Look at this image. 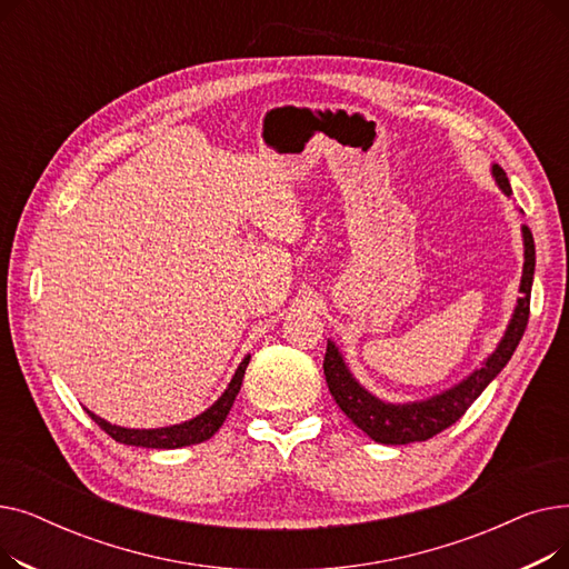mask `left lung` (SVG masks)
<instances>
[{"label": "left lung", "instance_id": "obj_1", "mask_svg": "<svg viewBox=\"0 0 569 569\" xmlns=\"http://www.w3.org/2000/svg\"><path fill=\"white\" fill-rule=\"evenodd\" d=\"M491 177L505 196H512L510 179H507L505 170L498 163L491 166ZM521 239L523 269L519 283V300L515 305L512 318L507 322L496 348L482 360V365L472 369L452 387H447V390L415 401H385L369 392L367 387L352 376L339 346L332 339H327V352L322 362L325 380L335 401L355 427H360L369 438L382 445L420 442L433 438L447 427H452L472 406V401L487 390L489 382L505 369L507 362H510V357L515 355L528 325L530 288L535 277V242L526 226H521Z\"/></svg>", "mask_w": 569, "mask_h": 569}]
</instances>
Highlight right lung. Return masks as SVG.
Returning <instances> with one entry per match:
<instances>
[{"instance_id": "obj_1", "label": "right lung", "mask_w": 569, "mask_h": 569, "mask_svg": "<svg viewBox=\"0 0 569 569\" xmlns=\"http://www.w3.org/2000/svg\"><path fill=\"white\" fill-rule=\"evenodd\" d=\"M249 360H251V355H247L244 360L239 362V367L234 369L228 387L212 406L202 410L200 415L191 417V420L182 422V425H170V427H159V429H129V427L110 425L108 420L94 415L92 410H87V408L84 410L117 442L133 445V447H152V450H177V447L198 445V442H204L207 438H212L221 429V425L226 422V417H228V412H230V408L237 399L239 387H242V378H244V371L249 367Z\"/></svg>"}]
</instances>
